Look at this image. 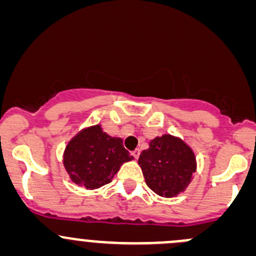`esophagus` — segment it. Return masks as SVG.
I'll list each match as a JSON object with an SVG mask.
<instances>
[{"instance_id":"34e87169","label":"esophagus","mask_w":256,"mask_h":256,"mask_svg":"<svg viewBox=\"0 0 256 256\" xmlns=\"http://www.w3.org/2000/svg\"><path fill=\"white\" fill-rule=\"evenodd\" d=\"M140 153H141V152H140V150H134L131 152V156H132L134 159H138Z\"/></svg>"}]
</instances>
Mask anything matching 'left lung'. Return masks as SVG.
I'll list each match as a JSON object with an SVG mask.
<instances>
[{
    "instance_id": "1",
    "label": "left lung",
    "mask_w": 256,
    "mask_h": 256,
    "mask_svg": "<svg viewBox=\"0 0 256 256\" xmlns=\"http://www.w3.org/2000/svg\"><path fill=\"white\" fill-rule=\"evenodd\" d=\"M138 165L147 186L165 198L184 192L196 171L192 148L180 137L169 134L152 140L150 148L140 156Z\"/></svg>"
}]
</instances>
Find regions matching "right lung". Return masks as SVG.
I'll return each instance as SVG.
<instances>
[{
    "label": "right lung",
    "mask_w": 256,
    "mask_h": 256,
    "mask_svg": "<svg viewBox=\"0 0 256 256\" xmlns=\"http://www.w3.org/2000/svg\"><path fill=\"white\" fill-rule=\"evenodd\" d=\"M132 159L124 148L122 140L109 136L100 124L78 131L63 154L70 180L86 190H97L112 182L124 162Z\"/></svg>",
    "instance_id": "1"
}]
</instances>
